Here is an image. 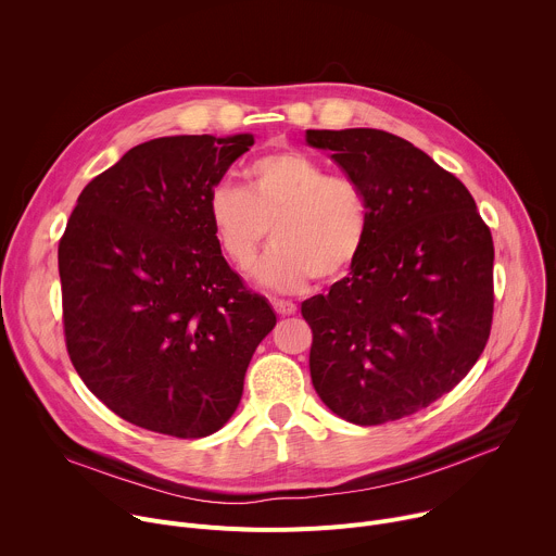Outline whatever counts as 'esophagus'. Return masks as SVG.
Listing matches in <instances>:
<instances>
[{
  "label": "esophagus",
  "instance_id": "34e87169",
  "mask_svg": "<svg viewBox=\"0 0 556 556\" xmlns=\"http://www.w3.org/2000/svg\"><path fill=\"white\" fill-rule=\"evenodd\" d=\"M273 307H275V312H277L279 316H290V314L296 312V305H294L292 301H286V299H275V301H273Z\"/></svg>",
  "mask_w": 556,
  "mask_h": 556
}]
</instances>
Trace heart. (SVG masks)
I'll return each instance as SVG.
<instances>
[{
  "label": "heart",
  "instance_id": "obj_1",
  "mask_svg": "<svg viewBox=\"0 0 556 556\" xmlns=\"http://www.w3.org/2000/svg\"><path fill=\"white\" fill-rule=\"evenodd\" d=\"M206 215L219 255L247 270L270 237L275 247L255 277L279 292L343 279L358 262L369 230L367 200L356 180L330 174L296 149L260 155L247 169V189L219 182Z\"/></svg>",
  "mask_w": 556,
  "mask_h": 556
}]
</instances>
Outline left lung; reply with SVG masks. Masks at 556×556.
<instances>
[{"mask_svg": "<svg viewBox=\"0 0 556 556\" xmlns=\"http://www.w3.org/2000/svg\"><path fill=\"white\" fill-rule=\"evenodd\" d=\"M361 185L367 242L352 273L301 303L309 376L343 420L374 427L448 393L493 326V235L468 189L382 129H307Z\"/></svg>", "mask_w": 556, "mask_h": 556, "instance_id": "obj_1", "label": "left lung"}]
</instances>
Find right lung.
<instances>
[{
    "mask_svg": "<svg viewBox=\"0 0 556 556\" xmlns=\"http://www.w3.org/2000/svg\"><path fill=\"white\" fill-rule=\"evenodd\" d=\"M253 142H142L81 191L67 219L59 277L70 361L140 429L182 440L222 429L277 324L219 255L206 215L208 191Z\"/></svg>",
    "mask_w": 556,
    "mask_h": 556,
    "instance_id": "add662e5",
    "label": "right lung"
}]
</instances>
